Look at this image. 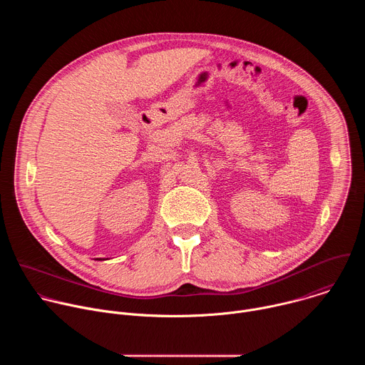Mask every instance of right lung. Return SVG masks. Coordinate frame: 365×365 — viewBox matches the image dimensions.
I'll list each match as a JSON object with an SVG mask.
<instances>
[{"instance_id":"add662e5","label":"right lung","mask_w":365,"mask_h":365,"mask_svg":"<svg viewBox=\"0 0 365 365\" xmlns=\"http://www.w3.org/2000/svg\"><path fill=\"white\" fill-rule=\"evenodd\" d=\"M95 259H106V258H95Z\"/></svg>"}]
</instances>
